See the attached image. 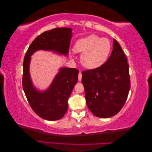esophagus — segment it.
Here are the masks:
<instances>
[{"instance_id": "1", "label": "esophagus", "mask_w": 152, "mask_h": 152, "mask_svg": "<svg viewBox=\"0 0 152 152\" xmlns=\"http://www.w3.org/2000/svg\"><path fill=\"white\" fill-rule=\"evenodd\" d=\"M81 79H82V73H81V72H79V80H81Z\"/></svg>"}]
</instances>
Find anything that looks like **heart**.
Wrapping results in <instances>:
<instances>
[{"instance_id": "1", "label": "heart", "mask_w": 152, "mask_h": 152, "mask_svg": "<svg viewBox=\"0 0 152 152\" xmlns=\"http://www.w3.org/2000/svg\"><path fill=\"white\" fill-rule=\"evenodd\" d=\"M111 49V44L109 39L101 38L94 34L77 40L74 46V50L81 53L82 65L90 69H96L106 62Z\"/></svg>"}]
</instances>
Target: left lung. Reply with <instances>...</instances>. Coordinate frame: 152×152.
Masks as SVG:
<instances>
[{
  "instance_id": "obj_1",
  "label": "left lung",
  "mask_w": 152,
  "mask_h": 152,
  "mask_svg": "<svg viewBox=\"0 0 152 152\" xmlns=\"http://www.w3.org/2000/svg\"><path fill=\"white\" fill-rule=\"evenodd\" d=\"M82 74L86 105L90 111L100 118L116 115L126 100L131 82L127 60L115 39L106 62Z\"/></svg>"
}]
</instances>
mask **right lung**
<instances>
[{"label": "right lung", "mask_w": 152, "mask_h": 152, "mask_svg": "<svg viewBox=\"0 0 152 152\" xmlns=\"http://www.w3.org/2000/svg\"><path fill=\"white\" fill-rule=\"evenodd\" d=\"M72 31V29L66 27L46 31L34 40L25 56L22 80L25 94L33 111L46 120H59L66 113L68 98L78 80L79 70L60 67L50 85L45 90H39L33 85L31 77V56L38 50L50 51L67 56Z\"/></svg>", "instance_id": "add662e5"}]
</instances>
